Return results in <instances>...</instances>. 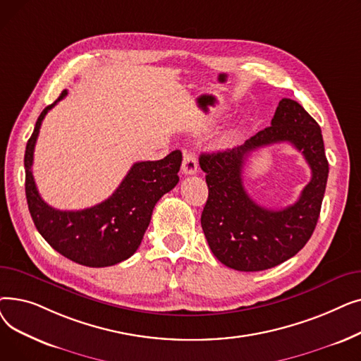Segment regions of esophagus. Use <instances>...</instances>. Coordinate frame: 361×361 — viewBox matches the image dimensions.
Instances as JSON below:
<instances>
[{"label": "esophagus", "instance_id": "esophagus-1", "mask_svg": "<svg viewBox=\"0 0 361 361\" xmlns=\"http://www.w3.org/2000/svg\"><path fill=\"white\" fill-rule=\"evenodd\" d=\"M181 169L185 176H193L197 173V159L192 152H184Z\"/></svg>", "mask_w": 361, "mask_h": 361}]
</instances>
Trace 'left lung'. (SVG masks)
<instances>
[{
	"label": "left lung",
	"mask_w": 361,
	"mask_h": 361,
	"mask_svg": "<svg viewBox=\"0 0 361 361\" xmlns=\"http://www.w3.org/2000/svg\"><path fill=\"white\" fill-rule=\"evenodd\" d=\"M283 141L302 152L312 180L294 205L268 210L245 192L242 166L253 149ZM199 164L209 188L202 228L212 253L225 267L241 272L264 271L305 247L319 219L329 165L322 130L298 102L281 99L269 127L241 146L202 154Z\"/></svg>",
	"instance_id": "left-lung-1"
}]
</instances>
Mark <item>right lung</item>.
<instances>
[{"instance_id": "1", "label": "right lung", "mask_w": 361, "mask_h": 361, "mask_svg": "<svg viewBox=\"0 0 361 361\" xmlns=\"http://www.w3.org/2000/svg\"><path fill=\"white\" fill-rule=\"evenodd\" d=\"M67 94L63 90L36 121L26 145V199L36 230L54 250L89 268H105L135 255L147 230L157 202L178 183L181 152L159 161L136 162L106 200L82 211H59L45 203L32 174L33 150L49 109Z\"/></svg>"}]
</instances>
